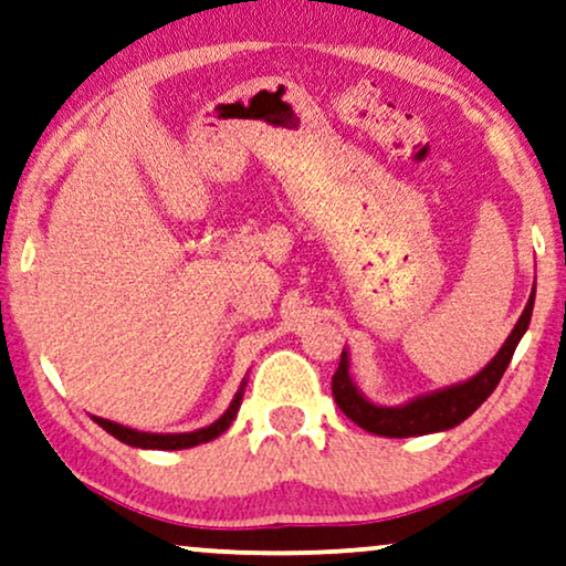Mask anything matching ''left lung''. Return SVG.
Instances as JSON below:
<instances>
[{
  "mask_svg": "<svg viewBox=\"0 0 566 566\" xmlns=\"http://www.w3.org/2000/svg\"><path fill=\"white\" fill-rule=\"evenodd\" d=\"M533 301H535V283L527 298L523 314H520L515 329H512L504 346L499 348V354L475 374V377L458 381V385L442 387V390H431L410 398L402 406H379L371 402L366 395L358 390V385L350 377V361L348 350L343 348L340 366H337L333 377V395L337 408L346 413L350 421L369 431V434L379 437H423V434H437V431L454 429L458 423L465 421L468 416H473L475 410L483 406V400L496 390L499 379H502L504 369L512 361L517 343L523 340L527 325L533 317Z\"/></svg>",
  "mask_w": 566,
  "mask_h": 566,
  "instance_id": "left-lung-1",
  "label": "left lung"
}]
</instances>
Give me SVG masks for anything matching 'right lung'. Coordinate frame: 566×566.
<instances>
[{
	"label": "right lung",
	"mask_w": 566,
	"mask_h": 566,
	"mask_svg": "<svg viewBox=\"0 0 566 566\" xmlns=\"http://www.w3.org/2000/svg\"><path fill=\"white\" fill-rule=\"evenodd\" d=\"M244 387H247V379L241 381L237 395H233L231 406L226 408V413L220 416L218 421H212L210 427H202L195 431H181V434H150V431H137V429L122 427V423H114V421H108V418H101V416H91V418L98 423L101 429H106L108 434L116 437L119 442L129 444V447H139V450H187V447L210 442V439L220 437L226 429L231 427V421L239 413L241 398H244Z\"/></svg>",
	"instance_id": "obj_1"
}]
</instances>
